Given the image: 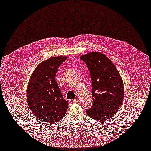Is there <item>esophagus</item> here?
<instances>
[{
    "label": "esophagus",
    "mask_w": 151,
    "mask_h": 151,
    "mask_svg": "<svg viewBox=\"0 0 151 151\" xmlns=\"http://www.w3.org/2000/svg\"><path fill=\"white\" fill-rule=\"evenodd\" d=\"M73 103H78L79 102V100H78V99H74V100H73Z\"/></svg>",
    "instance_id": "obj_1"
}]
</instances>
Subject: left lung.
I'll use <instances>...</instances> for the list:
<instances>
[{"mask_svg": "<svg viewBox=\"0 0 151 151\" xmlns=\"http://www.w3.org/2000/svg\"><path fill=\"white\" fill-rule=\"evenodd\" d=\"M92 81V106L86 112L99 122L111 118L120 108L124 97L122 78L113 63L102 53L91 52L80 56Z\"/></svg>", "mask_w": 151, "mask_h": 151, "instance_id": "8db88e82", "label": "left lung"}]
</instances>
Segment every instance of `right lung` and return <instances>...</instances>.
Listing matches in <instances>:
<instances>
[{
	"instance_id": "right-lung-1",
	"label": "right lung",
	"mask_w": 151,
	"mask_h": 151,
	"mask_svg": "<svg viewBox=\"0 0 151 151\" xmlns=\"http://www.w3.org/2000/svg\"><path fill=\"white\" fill-rule=\"evenodd\" d=\"M66 56L52 57L42 62L33 71L27 87V101L31 112L43 122L55 123L65 115L69 103L55 80Z\"/></svg>"
}]
</instances>
